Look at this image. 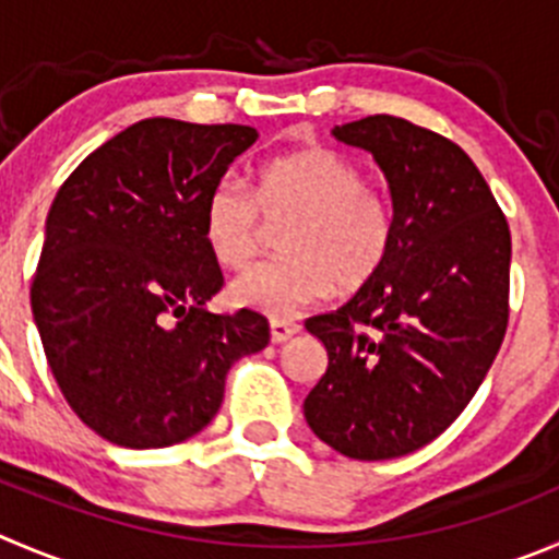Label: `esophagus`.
<instances>
[{
	"label": "esophagus",
	"instance_id": "34e87169",
	"mask_svg": "<svg viewBox=\"0 0 559 559\" xmlns=\"http://www.w3.org/2000/svg\"><path fill=\"white\" fill-rule=\"evenodd\" d=\"M269 329H271V340H274V343H285V340H290L296 332H299V323L285 321V318H271Z\"/></svg>",
	"mask_w": 559,
	"mask_h": 559
}]
</instances>
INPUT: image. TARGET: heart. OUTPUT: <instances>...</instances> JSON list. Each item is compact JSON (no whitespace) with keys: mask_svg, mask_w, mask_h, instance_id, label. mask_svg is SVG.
<instances>
[{"mask_svg":"<svg viewBox=\"0 0 559 559\" xmlns=\"http://www.w3.org/2000/svg\"><path fill=\"white\" fill-rule=\"evenodd\" d=\"M265 225H285L283 258L243 271L230 285V299L274 318L326 299L334 285L362 288L384 269L395 243L392 200L332 147H307L263 164L252 194L225 178L205 200V243L227 269L252 263Z\"/></svg>","mask_w":559,"mask_h":559,"instance_id":"heart-1","label":"heart"}]
</instances>
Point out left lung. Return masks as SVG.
Here are the masks:
<instances>
[{"label": "left lung", "instance_id": "left-lung-1", "mask_svg": "<svg viewBox=\"0 0 559 559\" xmlns=\"http://www.w3.org/2000/svg\"><path fill=\"white\" fill-rule=\"evenodd\" d=\"M332 134L384 173L395 243L343 307L307 318L329 365L305 397V417L348 459H397L453 425L502 345L508 219L475 162L433 131L373 115Z\"/></svg>", "mask_w": 559, "mask_h": 559}]
</instances>
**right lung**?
Wrapping results in <instances>:
<instances>
[{"instance_id": "right-lung-1", "label": "right lung", "mask_w": 559, "mask_h": 559, "mask_svg": "<svg viewBox=\"0 0 559 559\" xmlns=\"http://www.w3.org/2000/svg\"><path fill=\"white\" fill-rule=\"evenodd\" d=\"M254 140L249 126L147 117L57 191L32 318L68 406L106 442H186L219 412L227 370L269 345L258 312L205 310L222 288L205 200Z\"/></svg>"}]
</instances>
